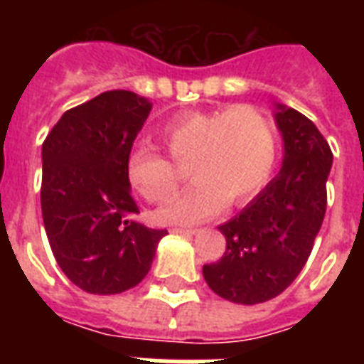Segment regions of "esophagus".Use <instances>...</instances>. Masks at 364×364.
Returning <instances> with one entry per match:
<instances>
[{
    "label": "esophagus",
    "mask_w": 364,
    "mask_h": 364,
    "mask_svg": "<svg viewBox=\"0 0 364 364\" xmlns=\"http://www.w3.org/2000/svg\"><path fill=\"white\" fill-rule=\"evenodd\" d=\"M173 234H183V236H193V234L198 232V228H171Z\"/></svg>",
    "instance_id": "esophagus-1"
}]
</instances>
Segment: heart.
<instances>
[{
    "mask_svg": "<svg viewBox=\"0 0 364 364\" xmlns=\"http://www.w3.org/2000/svg\"><path fill=\"white\" fill-rule=\"evenodd\" d=\"M160 139L179 166L191 164L194 185L160 208L166 225H188L215 215L225 202L238 205L264 187L276 162V130L262 111L230 105L188 111L162 124ZM128 181L143 198L160 204L179 188L181 171L149 145H136L126 156Z\"/></svg>",
    "mask_w": 364,
    "mask_h": 364,
    "instance_id": "b5f03b06",
    "label": "heart"
}]
</instances>
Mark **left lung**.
<instances>
[{"instance_id":"left-lung-1","label":"left lung","mask_w":364,"mask_h":364,"mask_svg":"<svg viewBox=\"0 0 364 364\" xmlns=\"http://www.w3.org/2000/svg\"><path fill=\"white\" fill-rule=\"evenodd\" d=\"M283 137L279 173L221 225L227 251L204 264L213 293L236 304H260L282 294L310 257L327 210V177L333 151L317 126L293 107L276 104Z\"/></svg>"}]
</instances>
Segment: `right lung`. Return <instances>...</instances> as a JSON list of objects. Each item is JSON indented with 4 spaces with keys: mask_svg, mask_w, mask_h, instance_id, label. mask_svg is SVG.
Segmentation results:
<instances>
[{
    "mask_svg": "<svg viewBox=\"0 0 364 364\" xmlns=\"http://www.w3.org/2000/svg\"><path fill=\"white\" fill-rule=\"evenodd\" d=\"M151 107L130 90H109L65 111L43 143L48 243L62 272L87 293L136 287L168 234L134 221L139 210L126 176V156Z\"/></svg>",
    "mask_w": 364,
    "mask_h": 364,
    "instance_id": "right-lung-1",
    "label": "right lung"
}]
</instances>
